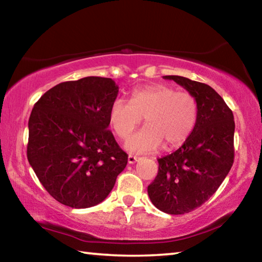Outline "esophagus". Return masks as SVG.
Returning a JSON list of instances; mask_svg holds the SVG:
<instances>
[{
    "mask_svg": "<svg viewBox=\"0 0 262 262\" xmlns=\"http://www.w3.org/2000/svg\"><path fill=\"white\" fill-rule=\"evenodd\" d=\"M137 159H139V157L137 156H133V155H129V156H128V163L134 164L137 162Z\"/></svg>",
    "mask_w": 262,
    "mask_h": 262,
    "instance_id": "obj_1",
    "label": "esophagus"
}]
</instances>
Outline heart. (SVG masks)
I'll list each match as a JSON object with an SVG mask.
<instances>
[{
    "label": "heart",
    "instance_id": "heart-1",
    "mask_svg": "<svg viewBox=\"0 0 262 262\" xmlns=\"http://www.w3.org/2000/svg\"><path fill=\"white\" fill-rule=\"evenodd\" d=\"M198 103L188 92L167 84L139 86L130 100L117 98L110 106L108 119L119 137H126L145 119L148 125L126 140L132 152H151L165 143L173 149L187 141L198 121Z\"/></svg>",
    "mask_w": 262,
    "mask_h": 262
}]
</instances>
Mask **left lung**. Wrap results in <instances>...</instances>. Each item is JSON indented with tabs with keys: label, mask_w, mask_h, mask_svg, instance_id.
I'll use <instances>...</instances> for the list:
<instances>
[{
	"label": "left lung",
	"mask_w": 262,
	"mask_h": 262,
	"mask_svg": "<svg viewBox=\"0 0 262 262\" xmlns=\"http://www.w3.org/2000/svg\"><path fill=\"white\" fill-rule=\"evenodd\" d=\"M164 78L185 88L199 110L193 133L178 150L158 158V173L148 186L155 207L181 215L201 207L228 176L234 158V120L211 86L174 75Z\"/></svg>",
	"instance_id": "1"
}]
</instances>
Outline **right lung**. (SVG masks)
Instances as JSON below:
<instances>
[{
  "mask_svg": "<svg viewBox=\"0 0 262 262\" xmlns=\"http://www.w3.org/2000/svg\"><path fill=\"white\" fill-rule=\"evenodd\" d=\"M119 88L112 78L89 76L45 92L29 119L28 159L56 201L89 208L104 201L128 162L110 126Z\"/></svg>",
  "mask_w": 262,
  "mask_h": 262,
  "instance_id": "add662e5",
  "label": "right lung"
}]
</instances>
